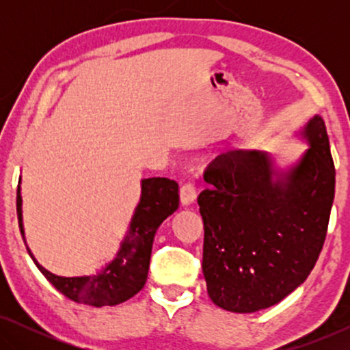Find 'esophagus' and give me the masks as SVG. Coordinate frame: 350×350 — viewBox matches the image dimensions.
<instances>
[{
  "label": "esophagus",
  "instance_id": "obj_1",
  "mask_svg": "<svg viewBox=\"0 0 350 350\" xmlns=\"http://www.w3.org/2000/svg\"><path fill=\"white\" fill-rule=\"evenodd\" d=\"M198 198V193H196V188L193 183H186L181 186L180 189V200H181V205H185V207H188L191 205Z\"/></svg>",
  "mask_w": 350,
  "mask_h": 350
}]
</instances>
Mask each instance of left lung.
I'll return each mask as SVG.
<instances>
[{"mask_svg":"<svg viewBox=\"0 0 350 350\" xmlns=\"http://www.w3.org/2000/svg\"><path fill=\"white\" fill-rule=\"evenodd\" d=\"M309 148L288 169L266 151L218 156L198 198L202 271L218 308L250 314L280 303L308 279L322 252L334 199V164L323 119L299 132Z\"/></svg>","mask_w":350,"mask_h":350,"instance_id":"8db88e82","label":"left lung"}]
</instances>
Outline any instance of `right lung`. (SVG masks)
Segmentation results:
<instances>
[{"label": "right lung", "mask_w": 350, "mask_h": 350, "mask_svg": "<svg viewBox=\"0 0 350 350\" xmlns=\"http://www.w3.org/2000/svg\"><path fill=\"white\" fill-rule=\"evenodd\" d=\"M178 183L169 178L152 176L142 180V196L135 213H133L129 231L121 242L116 258L108 262L98 274L83 277H62L52 274L42 267L27 247L41 274L66 298L75 303L89 304L94 308L116 306L131 299L145 286L148 269H150L151 248L154 234L161 223L178 208ZM17 218L23 242L22 223V196L21 180L17 186Z\"/></svg>", "instance_id": "add662e5"}]
</instances>
